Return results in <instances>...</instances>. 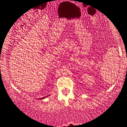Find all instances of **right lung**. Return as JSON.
<instances>
[{"label": "right lung", "instance_id": "obj_1", "mask_svg": "<svg viewBox=\"0 0 127 127\" xmlns=\"http://www.w3.org/2000/svg\"><path fill=\"white\" fill-rule=\"evenodd\" d=\"M45 97H46V96L45 97H42V98H40V99H44Z\"/></svg>", "mask_w": 127, "mask_h": 127}]
</instances>
